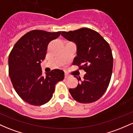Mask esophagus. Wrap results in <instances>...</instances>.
Segmentation results:
<instances>
[{"instance_id": "1", "label": "esophagus", "mask_w": 133, "mask_h": 133, "mask_svg": "<svg viewBox=\"0 0 133 133\" xmlns=\"http://www.w3.org/2000/svg\"><path fill=\"white\" fill-rule=\"evenodd\" d=\"M70 77H71V76H70L68 74H66V73H65V79H68V78H69Z\"/></svg>"}]
</instances>
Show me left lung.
Instances as JSON below:
<instances>
[{"label": "left lung", "mask_w": 133, "mask_h": 133, "mask_svg": "<svg viewBox=\"0 0 133 133\" xmlns=\"http://www.w3.org/2000/svg\"><path fill=\"white\" fill-rule=\"evenodd\" d=\"M61 36L77 45L73 65L86 72L84 79L76 77L78 85L69 89L74 100L81 103L95 102L103 96L110 82L113 57L109 44L98 32L89 28L62 32Z\"/></svg>", "instance_id": "8db88e82"}]
</instances>
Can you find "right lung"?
<instances>
[{
  "label": "right lung",
  "instance_id": "add662e5",
  "mask_svg": "<svg viewBox=\"0 0 133 133\" xmlns=\"http://www.w3.org/2000/svg\"><path fill=\"white\" fill-rule=\"evenodd\" d=\"M61 32L34 30L25 34L14 46L9 56V74L21 98L34 106H41L52 97L55 85L64 78V72L54 69L42 75L41 61L48 44Z\"/></svg>",
  "mask_w": 133,
  "mask_h": 133
}]
</instances>
